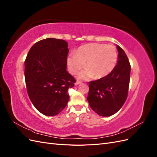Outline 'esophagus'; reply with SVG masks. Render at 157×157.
<instances>
[{
  "instance_id": "obj_1",
  "label": "esophagus",
  "mask_w": 157,
  "mask_h": 157,
  "mask_svg": "<svg viewBox=\"0 0 157 157\" xmlns=\"http://www.w3.org/2000/svg\"><path fill=\"white\" fill-rule=\"evenodd\" d=\"M80 83H81V81H79V80H77V82H75V84H76V85H78V84H80Z\"/></svg>"
}]
</instances>
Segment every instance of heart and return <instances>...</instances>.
Instances as JSON below:
<instances>
[{
	"mask_svg": "<svg viewBox=\"0 0 157 157\" xmlns=\"http://www.w3.org/2000/svg\"><path fill=\"white\" fill-rule=\"evenodd\" d=\"M118 59L115 46L104 44L90 43L80 46L76 54L67 57V66L70 72L77 73L84 67L87 68L78 75L80 78L94 77L99 79L107 77L115 69Z\"/></svg>",
	"mask_w": 157,
	"mask_h": 157,
	"instance_id": "1",
	"label": "heart"
}]
</instances>
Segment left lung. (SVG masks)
Returning a JSON list of instances; mask_svg holds the SVG:
<instances>
[{"mask_svg": "<svg viewBox=\"0 0 157 157\" xmlns=\"http://www.w3.org/2000/svg\"><path fill=\"white\" fill-rule=\"evenodd\" d=\"M117 65L107 77L89 82L87 97L90 107L98 115L109 117L120 110L126 100L130 78V65L124 51L117 45Z\"/></svg>", "mask_w": 157, "mask_h": 157, "instance_id": "1", "label": "left lung"}]
</instances>
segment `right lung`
Instances as JSON below:
<instances>
[{
    "instance_id": "right-lung-1",
    "label": "right lung",
    "mask_w": 157,
    "mask_h": 157,
    "mask_svg": "<svg viewBox=\"0 0 157 157\" xmlns=\"http://www.w3.org/2000/svg\"><path fill=\"white\" fill-rule=\"evenodd\" d=\"M68 43L48 38L37 42L25 61L27 91L35 108L46 116H55L67 105V90L75 78L67 69Z\"/></svg>"
}]
</instances>
